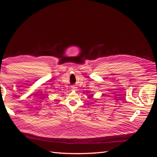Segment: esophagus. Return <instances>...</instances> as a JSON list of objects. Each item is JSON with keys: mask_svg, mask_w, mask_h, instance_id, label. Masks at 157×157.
Segmentation results:
<instances>
[{"mask_svg": "<svg viewBox=\"0 0 157 157\" xmlns=\"http://www.w3.org/2000/svg\"><path fill=\"white\" fill-rule=\"evenodd\" d=\"M71 88H72V89H73V90H75V89L76 88V87H75V86H73L72 87H71Z\"/></svg>", "mask_w": 157, "mask_h": 157, "instance_id": "obj_1", "label": "esophagus"}]
</instances>
